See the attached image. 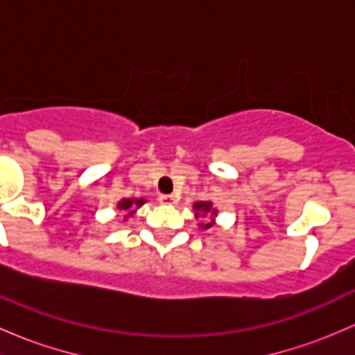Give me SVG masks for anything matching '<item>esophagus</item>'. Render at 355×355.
<instances>
[{
	"mask_svg": "<svg viewBox=\"0 0 355 355\" xmlns=\"http://www.w3.org/2000/svg\"><path fill=\"white\" fill-rule=\"evenodd\" d=\"M158 200L162 202V204H165V205H175V204H177V197H175V196H166V193L159 196Z\"/></svg>",
	"mask_w": 355,
	"mask_h": 355,
	"instance_id": "obj_1",
	"label": "esophagus"
}]
</instances>
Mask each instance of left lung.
Listing matches in <instances>:
<instances>
[{
  "label": "left lung",
  "mask_w": 355,
  "mask_h": 355,
  "mask_svg": "<svg viewBox=\"0 0 355 355\" xmlns=\"http://www.w3.org/2000/svg\"><path fill=\"white\" fill-rule=\"evenodd\" d=\"M193 209L197 210V214L196 216L198 217V214H202V216H205V214H212V216H216L217 214V210L216 209H212V202H196V204H193ZM212 224H214V219L210 220V222H200V227H204V229H209V227H212Z\"/></svg>",
  "instance_id": "1"
}]
</instances>
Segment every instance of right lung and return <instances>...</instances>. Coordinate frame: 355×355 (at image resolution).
Here are the masks:
<instances>
[{
  "mask_svg": "<svg viewBox=\"0 0 355 355\" xmlns=\"http://www.w3.org/2000/svg\"><path fill=\"white\" fill-rule=\"evenodd\" d=\"M145 198H123V200L119 202L118 204V209L119 210H130V209H138V207H141L143 204H145ZM135 210H131L130 212V216L131 214H133Z\"/></svg>",
  "mask_w": 355,
  "mask_h": 355,
  "instance_id": "right-lung-1",
  "label": "right lung"
}]
</instances>
